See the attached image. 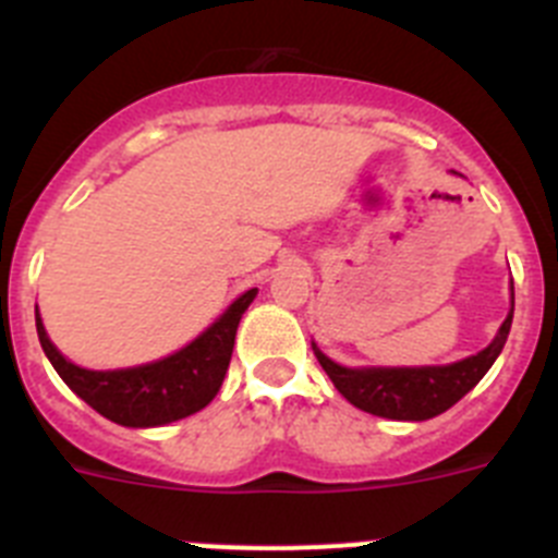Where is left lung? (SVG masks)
Listing matches in <instances>:
<instances>
[{
    "mask_svg": "<svg viewBox=\"0 0 558 558\" xmlns=\"http://www.w3.org/2000/svg\"><path fill=\"white\" fill-rule=\"evenodd\" d=\"M514 290V284H511ZM514 299V293H511ZM511 318H514V302L502 327L497 329L495 340L483 352L463 357L450 366H405V368H347L329 360L322 349L313 343V352L322 363L324 372L335 383L343 397L360 411L374 413L383 418H397V422H425L450 411L458 399L466 397L472 388L489 372L497 354L506 347Z\"/></svg>",
    "mask_w": 558,
    "mask_h": 558,
    "instance_id": "1",
    "label": "left lung"
}]
</instances>
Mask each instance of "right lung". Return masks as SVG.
<instances>
[{
  "instance_id": "obj_1",
  "label": "right lung",
  "mask_w": 558,
  "mask_h": 558,
  "mask_svg": "<svg viewBox=\"0 0 558 558\" xmlns=\"http://www.w3.org/2000/svg\"><path fill=\"white\" fill-rule=\"evenodd\" d=\"M254 295L256 288L245 290L206 332L170 357L113 372H92L63 357L47 338L38 313L36 329L52 368L86 405L122 427H161L198 413L220 391L234 352L236 327Z\"/></svg>"
}]
</instances>
